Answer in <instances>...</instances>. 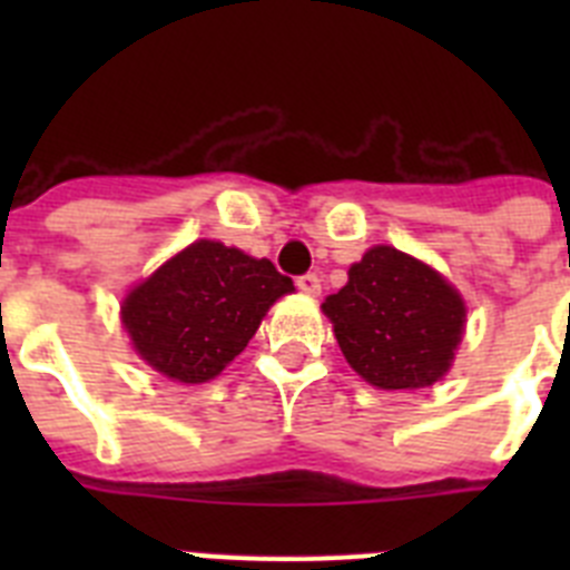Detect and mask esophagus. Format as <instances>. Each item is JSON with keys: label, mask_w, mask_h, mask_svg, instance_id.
<instances>
[{"label": "esophagus", "mask_w": 570, "mask_h": 570, "mask_svg": "<svg viewBox=\"0 0 570 570\" xmlns=\"http://www.w3.org/2000/svg\"><path fill=\"white\" fill-rule=\"evenodd\" d=\"M296 288H299L302 294L316 296L322 291V279L316 274H302V276H296Z\"/></svg>", "instance_id": "esophagus-1"}]
</instances>
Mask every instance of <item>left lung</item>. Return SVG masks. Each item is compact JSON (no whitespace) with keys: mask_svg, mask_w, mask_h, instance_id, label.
Returning a JSON list of instances; mask_svg holds the SVG:
<instances>
[{"mask_svg":"<svg viewBox=\"0 0 570 570\" xmlns=\"http://www.w3.org/2000/svg\"><path fill=\"white\" fill-rule=\"evenodd\" d=\"M342 354L385 391L434 385L462 340L465 305L434 268L387 245L351 265L347 285L322 302Z\"/></svg>","mask_w":570,"mask_h":570,"instance_id":"obj_1","label":"left lung"}]
</instances>
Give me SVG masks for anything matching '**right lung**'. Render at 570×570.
Masks as SVG:
<instances>
[{
  "mask_svg": "<svg viewBox=\"0 0 570 570\" xmlns=\"http://www.w3.org/2000/svg\"><path fill=\"white\" fill-rule=\"evenodd\" d=\"M291 291L294 282L274 262L199 239L130 291L122 322L159 374L208 382L245 351L262 316Z\"/></svg>",
  "mask_w": 570,
  "mask_h": 570,
  "instance_id": "1",
  "label": "right lung"
}]
</instances>
